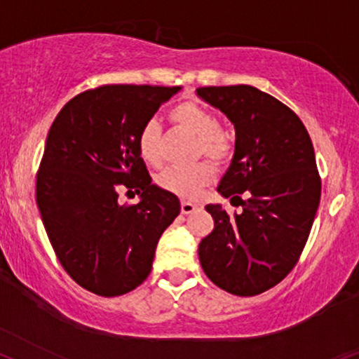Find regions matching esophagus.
Listing matches in <instances>:
<instances>
[{"label":"esophagus","instance_id":"esophagus-1","mask_svg":"<svg viewBox=\"0 0 359 359\" xmlns=\"http://www.w3.org/2000/svg\"><path fill=\"white\" fill-rule=\"evenodd\" d=\"M198 205H194V203H191V201H183L181 203V213L183 215H191V213H194V211L198 210Z\"/></svg>","mask_w":359,"mask_h":359}]
</instances>
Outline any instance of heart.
<instances>
[{"instance_id": "1", "label": "heart", "mask_w": 359, "mask_h": 359, "mask_svg": "<svg viewBox=\"0 0 359 359\" xmlns=\"http://www.w3.org/2000/svg\"><path fill=\"white\" fill-rule=\"evenodd\" d=\"M171 121L198 141V154L224 161L233 151L231 136L218 126V118L211 109L194 101H183L170 113ZM138 151L144 163L158 166L161 163L159 148V125L154 119L144 123L138 135ZM216 171L210 163H196L193 166H170L158 175L156 183L161 189L184 200L200 196L201 189L215 180Z\"/></svg>"}]
</instances>
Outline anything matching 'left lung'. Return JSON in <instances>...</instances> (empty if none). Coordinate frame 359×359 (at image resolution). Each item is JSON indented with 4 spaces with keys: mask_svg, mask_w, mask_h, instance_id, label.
<instances>
[{
    "mask_svg": "<svg viewBox=\"0 0 359 359\" xmlns=\"http://www.w3.org/2000/svg\"><path fill=\"white\" fill-rule=\"evenodd\" d=\"M196 95L233 123L234 154L218 193L243 206L229 216L221 205H206L215 228L198 248L200 263L221 290L259 294L294 268L320 206L311 138L286 104L255 86L198 88Z\"/></svg>",
    "mask_w": 359,
    "mask_h": 359,
    "instance_id": "left-lung-1",
    "label": "left lung"
}]
</instances>
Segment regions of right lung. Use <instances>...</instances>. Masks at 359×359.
I'll return each mask as SVG.
<instances>
[{
  "mask_svg": "<svg viewBox=\"0 0 359 359\" xmlns=\"http://www.w3.org/2000/svg\"><path fill=\"white\" fill-rule=\"evenodd\" d=\"M181 86L106 85L74 96L48 133L36 203L66 273L91 293L119 296L140 286L180 200L151 183L138 135ZM140 194L121 207L117 191Z\"/></svg>",
  "mask_w": 359,
  "mask_h": 359,
  "instance_id": "add662e5",
  "label": "right lung"
}]
</instances>
